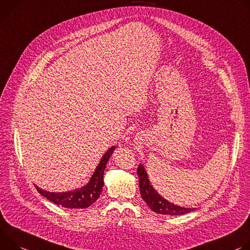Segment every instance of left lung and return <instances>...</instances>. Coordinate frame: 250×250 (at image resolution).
<instances>
[{
    "instance_id": "8db88e82",
    "label": "left lung",
    "mask_w": 250,
    "mask_h": 250,
    "mask_svg": "<svg viewBox=\"0 0 250 250\" xmlns=\"http://www.w3.org/2000/svg\"><path fill=\"white\" fill-rule=\"evenodd\" d=\"M137 174L139 177V188L142 199L153 211L166 215H181L196 209L195 208H189L174 205L163 198L151 185L143 164H139L138 166Z\"/></svg>"
}]
</instances>
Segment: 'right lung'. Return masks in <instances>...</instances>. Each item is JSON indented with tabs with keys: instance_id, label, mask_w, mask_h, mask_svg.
Masks as SVG:
<instances>
[{
	"instance_id": "add662e5",
	"label": "right lung",
	"mask_w": 250,
	"mask_h": 250,
	"mask_svg": "<svg viewBox=\"0 0 250 250\" xmlns=\"http://www.w3.org/2000/svg\"><path fill=\"white\" fill-rule=\"evenodd\" d=\"M115 149L116 146H112L102 156L95 171L93 172V175L85 186L62 192L47 191L36 186L38 191L53 204H57L58 206H62L66 208H86L90 207L101 195L104 186L103 174L106 164Z\"/></svg>"
}]
</instances>
